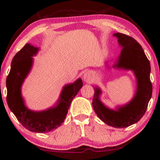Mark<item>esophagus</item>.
I'll use <instances>...</instances> for the list:
<instances>
[{
	"instance_id": "1",
	"label": "esophagus",
	"mask_w": 160,
	"mask_h": 160,
	"mask_svg": "<svg viewBox=\"0 0 160 160\" xmlns=\"http://www.w3.org/2000/svg\"><path fill=\"white\" fill-rule=\"evenodd\" d=\"M91 73L89 72H86L84 73V74L83 76V78L84 80V82L86 83H89L91 81Z\"/></svg>"
}]
</instances>
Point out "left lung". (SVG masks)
Masks as SVG:
<instances>
[{
	"label": "left lung",
	"instance_id": "8db88e82",
	"mask_svg": "<svg viewBox=\"0 0 160 160\" xmlns=\"http://www.w3.org/2000/svg\"><path fill=\"white\" fill-rule=\"evenodd\" d=\"M119 45L122 48L112 67L131 70L137 81V90L134 97L128 103L111 109L100 100L101 88H94L93 108L98 117L110 126L126 128L142 118L152 97V86L150 82V64L140 44L135 39L122 33H115ZM107 64V62H106Z\"/></svg>",
	"mask_w": 160,
	"mask_h": 160
}]
</instances>
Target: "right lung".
<instances>
[{
  "instance_id": "right-lung-1",
  "label": "right lung",
  "mask_w": 160,
  "mask_h": 160,
  "mask_svg": "<svg viewBox=\"0 0 160 160\" xmlns=\"http://www.w3.org/2000/svg\"><path fill=\"white\" fill-rule=\"evenodd\" d=\"M38 48L27 43L15 54L12 60L9 74L6 79L7 103L21 124L31 132H48L62 125L66 118L76 95L83 86L82 78L63 87L59 100L54 106L42 111H35L25 106L21 93V87L33 64V56Z\"/></svg>"
}]
</instances>
